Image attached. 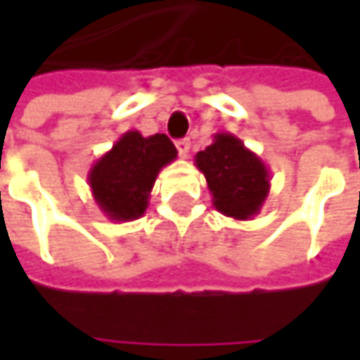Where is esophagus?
<instances>
[{
	"label": "esophagus",
	"instance_id": "34e87169",
	"mask_svg": "<svg viewBox=\"0 0 360 360\" xmlns=\"http://www.w3.org/2000/svg\"><path fill=\"white\" fill-rule=\"evenodd\" d=\"M176 148H178L180 156H182V158H186L188 152H190V140H188V138H182V140H178V142H176Z\"/></svg>",
	"mask_w": 360,
	"mask_h": 360
}]
</instances>
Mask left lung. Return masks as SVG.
I'll list each match as a JSON object with an SVG mask.
<instances>
[{"label": "left lung", "mask_w": 360, "mask_h": 360, "mask_svg": "<svg viewBox=\"0 0 360 360\" xmlns=\"http://www.w3.org/2000/svg\"><path fill=\"white\" fill-rule=\"evenodd\" d=\"M204 174L212 204L218 212L234 220H252L270 192L266 164L230 131L214 134L212 144L194 156Z\"/></svg>", "instance_id": "left-lung-1"}]
</instances>
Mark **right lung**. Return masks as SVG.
Here are the masks:
<instances>
[{"label": "right lung", "mask_w": 360, "mask_h": 360, "mask_svg": "<svg viewBox=\"0 0 360 360\" xmlns=\"http://www.w3.org/2000/svg\"><path fill=\"white\" fill-rule=\"evenodd\" d=\"M178 152L166 134L144 138L138 130L126 131L88 172L98 208L114 222L144 216L160 170L172 164Z\"/></svg>", "instance_id": "add662e5"}]
</instances>
